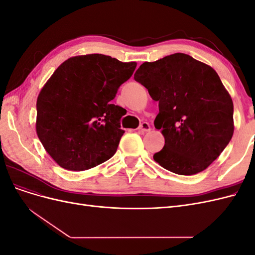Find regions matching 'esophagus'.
<instances>
[{
  "mask_svg": "<svg viewBox=\"0 0 255 255\" xmlns=\"http://www.w3.org/2000/svg\"><path fill=\"white\" fill-rule=\"evenodd\" d=\"M138 129L140 130V132L144 133V132H150L151 130V127L148 122H142L141 125L139 126V128H138Z\"/></svg>",
  "mask_w": 255,
  "mask_h": 255,
  "instance_id": "1",
  "label": "esophagus"
}]
</instances>
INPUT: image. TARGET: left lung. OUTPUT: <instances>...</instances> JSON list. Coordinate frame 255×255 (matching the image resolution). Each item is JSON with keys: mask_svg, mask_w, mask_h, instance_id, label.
<instances>
[{"mask_svg": "<svg viewBox=\"0 0 255 255\" xmlns=\"http://www.w3.org/2000/svg\"><path fill=\"white\" fill-rule=\"evenodd\" d=\"M134 79L158 101L154 126L165 145L154 160L181 175L205 170L234 133L233 101L217 72L187 54L175 53L145 61Z\"/></svg>", "mask_w": 255, "mask_h": 255, "instance_id": "8db88e82", "label": "left lung"}]
</instances>
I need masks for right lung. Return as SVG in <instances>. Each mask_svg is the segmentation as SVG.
Returning a JSON list of instances; mask_svg holds the SVG:
<instances>
[{
	"label": "right lung",
	"mask_w": 255,
	"mask_h": 255,
	"mask_svg": "<svg viewBox=\"0 0 255 255\" xmlns=\"http://www.w3.org/2000/svg\"><path fill=\"white\" fill-rule=\"evenodd\" d=\"M136 66L103 54L73 56L44 84L37 99L36 132L60 167L87 170L117 151L127 112L112 100Z\"/></svg>",
	"instance_id": "1"
}]
</instances>
